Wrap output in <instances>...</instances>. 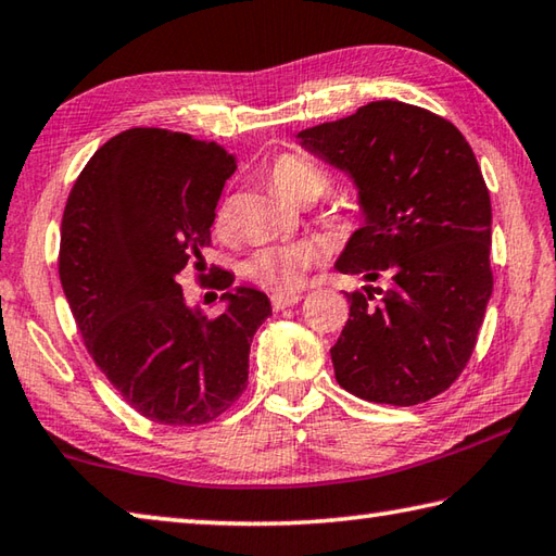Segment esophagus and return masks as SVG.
Listing matches in <instances>:
<instances>
[{
	"label": "esophagus",
	"mask_w": 556,
	"mask_h": 556,
	"mask_svg": "<svg viewBox=\"0 0 556 556\" xmlns=\"http://www.w3.org/2000/svg\"><path fill=\"white\" fill-rule=\"evenodd\" d=\"M301 299H304L301 294H271V306L281 311V308H289V306L299 304Z\"/></svg>",
	"instance_id": "34e87169"
}]
</instances>
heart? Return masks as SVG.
<instances>
[{"label": "heart", "mask_w": 556, "mask_h": 556, "mask_svg": "<svg viewBox=\"0 0 556 556\" xmlns=\"http://www.w3.org/2000/svg\"><path fill=\"white\" fill-rule=\"evenodd\" d=\"M267 177L281 197L294 201V204H306L316 201L328 189V175L304 155L285 153L271 160ZM218 228L228 226V208H218L216 218ZM318 252L311 243H277L257 250L248 260L245 275L257 281V285L275 289V291H294L304 275L313 267Z\"/></svg>", "instance_id": "1"}]
</instances>
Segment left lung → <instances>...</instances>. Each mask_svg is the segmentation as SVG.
I'll use <instances>...</instances> for the list:
<instances>
[{
    "label": "left lung",
    "instance_id": "1",
    "mask_svg": "<svg viewBox=\"0 0 556 556\" xmlns=\"http://www.w3.org/2000/svg\"><path fill=\"white\" fill-rule=\"evenodd\" d=\"M296 138L357 189L362 226L336 269L389 285L345 294L350 318L330 348L338 383L391 406L438 396L469 362L493 291L491 199L469 143L391 99Z\"/></svg>",
    "mask_w": 556,
    "mask_h": 556
}]
</instances>
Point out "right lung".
I'll use <instances>...</instances> for the list:
<instances>
[{
  "label": "right lung",
  "mask_w": 556,
  "mask_h": 556,
  "mask_svg": "<svg viewBox=\"0 0 556 556\" xmlns=\"http://www.w3.org/2000/svg\"><path fill=\"white\" fill-rule=\"evenodd\" d=\"M236 160L214 140L128 128L89 157L60 228V285L89 355L140 416L204 426L248 387L265 291L218 281V318L189 306L181 269L201 267Z\"/></svg>",
  "instance_id": "obj_1"
}]
</instances>
